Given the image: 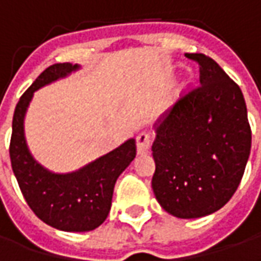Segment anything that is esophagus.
Here are the masks:
<instances>
[{
  "mask_svg": "<svg viewBox=\"0 0 261 261\" xmlns=\"http://www.w3.org/2000/svg\"><path fill=\"white\" fill-rule=\"evenodd\" d=\"M151 142H152V136L148 131H142L137 136V151L138 153L148 152V149L151 148Z\"/></svg>",
  "mask_w": 261,
  "mask_h": 261,
  "instance_id": "esophagus-1",
  "label": "esophagus"
}]
</instances>
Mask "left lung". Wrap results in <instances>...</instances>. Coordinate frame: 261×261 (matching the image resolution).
<instances>
[{
  "mask_svg": "<svg viewBox=\"0 0 261 261\" xmlns=\"http://www.w3.org/2000/svg\"><path fill=\"white\" fill-rule=\"evenodd\" d=\"M186 57L200 65V86L153 125L152 190L166 213L190 219L218 211L233 196L252 131L241 88L205 54Z\"/></svg>",
  "mask_w": 261,
  "mask_h": 261,
  "instance_id": "1",
  "label": "left lung"
}]
</instances>
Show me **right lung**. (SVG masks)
<instances>
[{"instance_id":"1","label":"right lung","mask_w":261,"mask_h":261,"mask_svg":"<svg viewBox=\"0 0 261 261\" xmlns=\"http://www.w3.org/2000/svg\"><path fill=\"white\" fill-rule=\"evenodd\" d=\"M78 68V64L59 63L37 76L15 108L9 144L12 170L28 205L43 222L65 232H88L105 222L112 207L116 180L137 153L136 140L130 138L71 173L50 172L32 156L25 140L23 120L33 93Z\"/></svg>"}]
</instances>
